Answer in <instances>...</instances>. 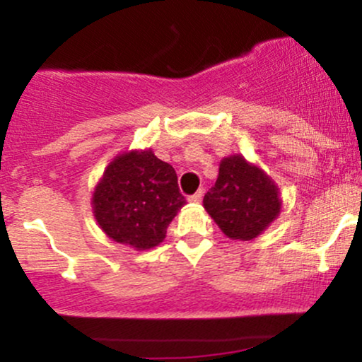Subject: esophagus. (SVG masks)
<instances>
[{
  "mask_svg": "<svg viewBox=\"0 0 362 362\" xmlns=\"http://www.w3.org/2000/svg\"><path fill=\"white\" fill-rule=\"evenodd\" d=\"M202 195H204V192H202V190H197V192H195V194L189 195V199H187V201L192 202V204H199V202L202 201Z\"/></svg>",
  "mask_w": 362,
  "mask_h": 362,
  "instance_id": "esophagus-1",
  "label": "esophagus"
}]
</instances>
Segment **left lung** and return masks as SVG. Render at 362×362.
<instances>
[{
  "label": "left lung",
  "mask_w": 362,
  "mask_h": 362,
  "mask_svg": "<svg viewBox=\"0 0 362 362\" xmlns=\"http://www.w3.org/2000/svg\"><path fill=\"white\" fill-rule=\"evenodd\" d=\"M277 184L242 155L223 158L216 184L204 195V209L231 240L257 238L281 213Z\"/></svg>",
  "instance_id": "8db88e82"
}]
</instances>
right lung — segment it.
I'll use <instances>...</instances> for the list:
<instances>
[{"label": "right lung", "instance_id": "1", "mask_svg": "<svg viewBox=\"0 0 362 362\" xmlns=\"http://www.w3.org/2000/svg\"><path fill=\"white\" fill-rule=\"evenodd\" d=\"M184 206L175 170L151 149L115 156L91 195L100 230L134 250H149L163 242L168 224Z\"/></svg>", "mask_w": 362, "mask_h": 362}]
</instances>
